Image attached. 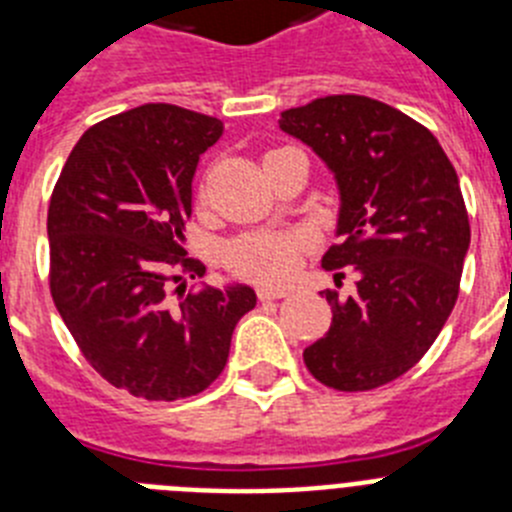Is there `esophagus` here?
Instances as JSON below:
<instances>
[{"mask_svg": "<svg viewBox=\"0 0 512 512\" xmlns=\"http://www.w3.org/2000/svg\"><path fill=\"white\" fill-rule=\"evenodd\" d=\"M256 295H259V300H261V302H271V300H282V297H287L289 292H287V289L259 287V289H256Z\"/></svg>", "mask_w": 512, "mask_h": 512, "instance_id": "esophagus-1", "label": "esophagus"}]
</instances>
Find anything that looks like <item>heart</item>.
Segmentation results:
<instances>
[{
	"label": "heart",
	"mask_w": 512,
	"mask_h": 512,
	"mask_svg": "<svg viewBox=\"0 0 512 512\" xmlns=\"http://www.w3.org/2000/svg\"><path fill=\"white\" fill-rule=\"evenodd\" d=\"M277 151L266 153L264 161ZM305 246V235L292 230H253L225 243L223 264L235 277L279 287L292 279Z\"/></svg>",
	"instance_id": "1"
}]
</instances>
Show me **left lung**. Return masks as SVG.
Listing matches in <instances>:
<instances>
[{
	"mask_svg": "<svg viewBox=\"0 0 512 512\" xmlns=\"http://www.w3.org/2000/svg\"><path fill=\"white\" fill-rule=\"evenodd\" d=\"M284 133L323 158L341 189V243L323 269L359 274L333 323L305 348L310 374L338 392L377 390L413 369L459 297L469 217L459 176L431 130L390 104L330 94L282 112Z\"/></svg>",
	"mask_w": 512,
	"mask_h": 512,
	"instance_id": "1",
	"label": "left lung"
}]
</instances>
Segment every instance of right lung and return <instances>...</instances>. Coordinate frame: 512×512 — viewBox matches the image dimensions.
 Wrapping results in <instances>:
<instances>
[{"mask_svg": "<svg viewBox=\"0 0 512 512\" xmlns=\"http://www.w3.org/2000/svg\"><path fill=\"white\" fill-rule=\"evenodd\" d=\"M217 117L143 104L97 122L71 151L48 205V284L81 356L143 400H182L225 369L251 287L187 292L205 264L182 248L200 156Z\"/></svg>", "mask_w": 512, "mask_h": 512, "instance_id": "right-lung-1", "label": "right lung"}]
</instances>
